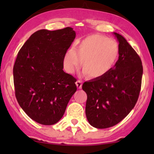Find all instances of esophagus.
I'll list each match as a JSON object with an SVG mask.
<instances>
[{
    "instance_id": "34e87169",
    "label": "esophagus",
    "mask_w": 154,
    "mask_h": 154,
    "mask_svg": "<svg viewBox=\"0 0 154 154\" xmlns=\"http://www.w3.org/2000/svg\"><path fill=\"white\" fill-rule=\"evenodd\" d=\"M76 85L78 89H82V82L80 80H77L76 82Z\"/></svg>"
}]
</instances>
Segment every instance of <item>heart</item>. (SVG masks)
<instances>
[{"label":"heart","mask_w":154,"mask_h":154,"mask_svg":"<svg viewBox=\"0 0 154 154\" xmlns=\"http://www.w3.org/2000/svg\"><path fill=\"white\" fill-rule=\"evenodd\" d=\"M119 52L118 43L116 41L94 34L81 41L77 49L71 48L66 51L63 58L64 69L72 74L83 63V75L88 74L90 78L99 79L113 68Z\"/></svg>","instance_id":"obj_1"}]
</instances>
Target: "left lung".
I'll return each mask as SVG.
<instances>
[{
	"label": "left lung",
	"mask_w": 154,
	"mask_h": 154,
	"mask_svg": "<svg viewBox=\"0 0 154 154\" xmlns=\"http://www.w3.org/2000/svg\"><path fill=\"white\" fill-rule=\"evenodd\" d=\"M119 42V58L105 76L85 82V115L96 128L113 126L128 116L139 98L143 75L140 57L124 36L113 32Z\"/></svg>",
	"instance_id": "obj_1"
}]
</instances>
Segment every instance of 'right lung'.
I'll list each match as a JSON object with an SVG mask.
<instances>
[{"label":"right lung","instance_id":"1","mask_svg":"<svg viewBox=\"0 0 154 154\" xmlns=\"http://www.w3.org/2000/svg\"><path fill=\"white\" fill-rule=\"evenodd\" d=\"M75 36L71 27L42 29L18 52L14 66L15 96L21 108L38 124L57 123L76 92V79L63 71L64 56Z\"/></svg>","mask_w":154,"mask_h":154}]
</instances>
